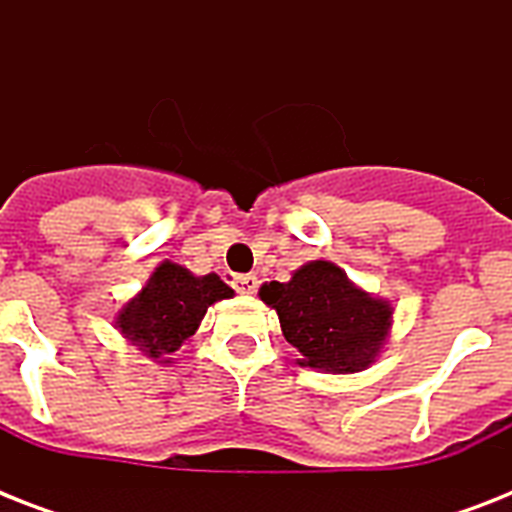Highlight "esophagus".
<instances>
[{"label": "esophagus", "mask_w": 512, "mask_h": 512, "mask_svg": "<svg viewBox=\"0 0 512 512\" xmlns=\"http://www.w3.org/2000/svg\"><path fill=\"white\" fill-rule=\"evenodd\" d=\"M231 284L236 292H241V295H252L257 289V276L255 273H236Z\"/></svg>", "instance_id": "esophagus-1"}]
</instances>
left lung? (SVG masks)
<instances>
[{
	"instance_id": "obj_1",
	"label": "left lung",
	"mask_w": 512,
	"mask_h": 512,
	"mask_svg": "<svg viewBox=\"0 0 512 512\" xmlns=\"http://www.w3.org/2000/svg\"><path fill=\"white\" fill-rule=\"evenodd\" d=\"M260 297L276 308L289 345L303 353L300 364L335 374L372 364L393 316L385 300L353 287L327 260L303 265L287 284H263Z\"/></svg>"
}]
</instances>
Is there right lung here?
<instances>
[{
	"instance_id": "right-lung-1",
	"label": "right lung",
	"mask_w": 512,
	"mask_h": 512,
	"mask_svg": "<svg viewBox=\"0 0 512 512\" xmlns=\"http://www.w3.org/2000/svg\"><path fill=\"white\" fill-rule=\"evenodd\" d=\"M223 297H233V289L215 273L193 276L180 265L162 263L143 292L124 305L116 324L146 356H172L196 332L209 305Z\"/></svg>"
}]
</instances>
